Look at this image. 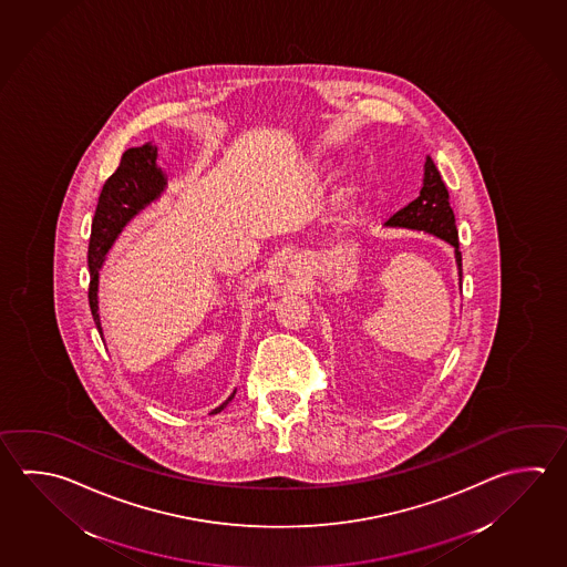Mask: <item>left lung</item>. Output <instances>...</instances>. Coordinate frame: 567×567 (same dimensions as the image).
<instances>
[{
	"instance_id": "8db88e82",
	"label": "left lung",
	"mask_w": 567,
	"mask_h": 567,
	"mask_svg": "<svg viewBox=\"0 0 567 567\" xmlns=\"http://www.w3.org/2000/svg\"><path fill=\"white\" fill-rule=\"evenodd\" d=\"M385 226L405 227L415 231H425L437 236L445 244L453 247L457 276H460V289H462V251H460V239H457V227L455 216L450 206V194L443 184L442 175L433 164L432 157H425L423 164V184L420 196L410 202L408 206L395 212Z\"/></svg>"
}]
</instances>
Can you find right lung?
I'll list each match as a JSON object with an SVG mask.
<instances>
[{"label":"right lung","instance_id":"add662e5","mask_svg":"<svg viewBox=\"0 0 567 567\" xmlns=\"http://www.w3.org/2000/svg\"><path fill=\"white\" fill-rule=\"evenodd\" d=\"M167 187V175L157 165V147L152 144L130 147L124 155L120 167L112 177L103 184L100 202L95 207L92 221V237L87 249V264H90V309H92L95 328L103 336L102 321H100V306H97V289H100V269L105 256L115 244V239L124 231V227L134 219L145 207L159 199ZM236 390L226 402L217 405L216 412H221L227 403L234 400Z\"/></svg>","mask_w":567,"mask_h":567}]
</instances>
